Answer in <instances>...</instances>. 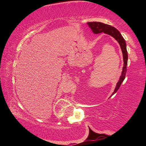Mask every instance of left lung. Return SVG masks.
<instances>
[{
  "label": "left lung",
  "instance_id": "left-lung-1",
  "mask_svg": "<svg viewBox=\"0 0 146 146\" xmlns=\"http://www.w3.org/2000/svg\"><path fill=\"white\" fill-rule=\"evenodd\" d=\"M88 25L91 28V30L93 32L94 34H98L101 33H104L109 35L113 36L116 40H117L118 44H120L121 50H122V55H123V66L122 68V71L121 76H120L119 80L118 81L116 86L115 89L112 95H114L115 93H117L118 89H119L121 84L122 83L123 80L125 79V74L127 71V60H128V55L127 51L126 48V43L124 38H123L122 35L120 33V31L118 29H116L114 27H113L108 24H104L102 23H98V22H91V23H88Z\"/></svg>",
  "mask_w": 146,
  "mask_h": 146
}]
</instances>
